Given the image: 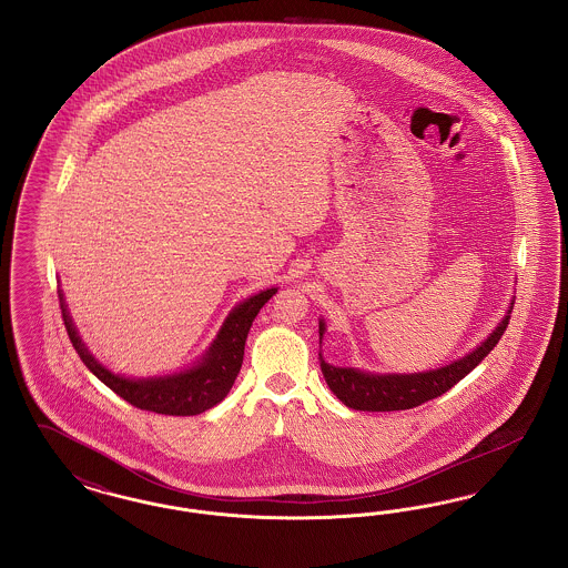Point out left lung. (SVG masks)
Segmentation results:
<instances>
[{"label": "left lung", "mask_w": 568, "mask_h": 568, "mask_svg": "<svg viewBox=\"0 0 568 568\" xmlns=\"http://www.w3.org/2000/svg\"><path fill=\"white\" fill-rule=\"evenodd\" d=\"M514 310V303H509V310L504 320L495 326V331L484 338L483 343L471 349L469 354L432 371L423 373H368L359 368H345L333 366L320 354V368L326 378L331 392L341 399L345 406L354 410H368V413H387V410H406L415 408L427 399L438 398L444 392H448L453 385H457L465 375H469L484 357L493 352V347L499 343L509 324V314ZM326 333L324 320H320V343Z\"/></svg>", "instance_id": "left-lung-1"}]
</instances>
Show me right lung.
Wrapping results in <instances>:
<instances>
[{"mask_svg":"<svg viewBox=\"0 0 568 568\" xmlns=\"http://www.w3.org/2000/svg\"><path fill=\"white\" fill-rule=\"evenodd\" d=\"M275 293L277 288H267L235 305L225 317L219 335L212 341L206 354L190 368L172 375L141 378L115 375L92 356L69 315L63 291H59V298H61L67 335L71 338L78 356L82 357V362L94 377L101 378L109 389H113L120 398L126 399L141 410L172 415V417H190L216 406L230 394L233 381L242 368L244 345H246L248 331L253 326V320Z\"/></svg>","mask_w":568,"mask_h":568,"instance_id":"right-lung-1","label":"right lung"}]
</instances>
